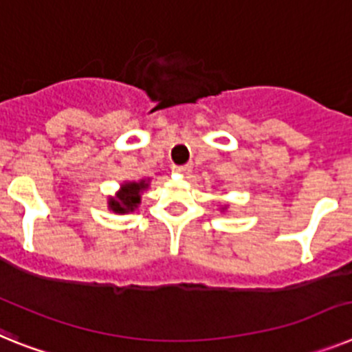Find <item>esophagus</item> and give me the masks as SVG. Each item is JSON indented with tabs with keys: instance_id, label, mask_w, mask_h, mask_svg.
Instances as JSON below:
<instances>
[{
	"instance_id": "34e87169",
	"label": "esophagus",
	"mask_w": 352,
	"mask_h": 352,
	"mask_svg": "<svg viewBox=\"0 0 352 352\" xmlns=\"http://www.w3.org/2000/svg\"><path fill=\"white\" fill-rule=\"evenodd\" d=\"M175 171L177 173H182V175H186V173H190L191 171V166H188V164H186V166H175Z\"/></svg>"
}]
</instances>
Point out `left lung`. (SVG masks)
Wrapping results in <instances>:
<instances>
[{
	"label": "left lung",
	"instance_id": "1",
	"mask_svg": "<svg viewBox=\"0 0 352 352\" xmlns=\"http://www.w3.org/2000/svg\"><path fill=\"white\" fill-rule=\"evenodd\" d=\"M221 209H223V208H221Z\"/></svg>",
	"mask_w": 352,
	"mask_h": 352
}]
</instances>
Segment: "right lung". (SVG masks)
<instances>
[{"label": "right lung", "mask_w": 352, "mask_h": 352, "mask_svg": "<svg viewBox=\"0 0 352 352\" xmlns=\"http://www.w3.org/2000/svg\"><path fill=\"white\" fill-rule=\"evenodd\" d=\"M148 188V182H125L121 184L120 191L116 197L109 199V209L118 214H125V212H132L141 204V193Z\"/></svg>", "instance_id": "add662e5"}]
</instances>
